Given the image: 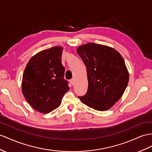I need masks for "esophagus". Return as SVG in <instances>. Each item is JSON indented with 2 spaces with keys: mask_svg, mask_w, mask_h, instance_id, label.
Here are the masks:
<instances>
[{
  "mask_svg": "<svg viewBox=\"0 0 152 152\" xmlns=\"http://www.w3.org/2000/svg\"><path fill=\"white\" fill-rule=\"evenodd\" d=\"M70 83H71V84L72 85H73L74 84H75V80L74 79H71V80H70Z\"/></svg>",
  "mask_w": 152,
  "mask_h": 152,
  "instance_id": "34e87169",
  "label": "esophagus"
}]
</instances>
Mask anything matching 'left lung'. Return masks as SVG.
<instances>
[{
    "mask_svg": "<svg viewBox=\"0 0 152 152\" xmlns=\"http://www.w3.org/2000/svg\"><path fill=\"white\" fill-rule=\"evenodd\" d=\"M77 53L86 66L88 80L87 93L78 98L96 110L109 109L122 96L129 80L123 57L114 49L94 43L79 47Z\"/></svg>",
    "mask_w": 152,
    "mask_h": 152,
    "instance_id": "obj_1",
    "label": "left lung"
}]
</instances>
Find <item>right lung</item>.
<instances>
[{
  "mask_svg": "<svg viewBox=\"0 0 152 152\" xmlns=\"http://www.w3.org/2000/svg\"><path fill=\"white\" fill-rule=\"evenodd\" d=\"M62 52L61 47L42 50L31 58L25 68L22 93L30 105L42 113H49L59 107L69 90V82L64 79Z\"/></svg>",
  "mask_w": 152,
  "mask_h": 152,
  "instance_id": "right-lung-1",
  "label": "right lung"
}]
</instances>
